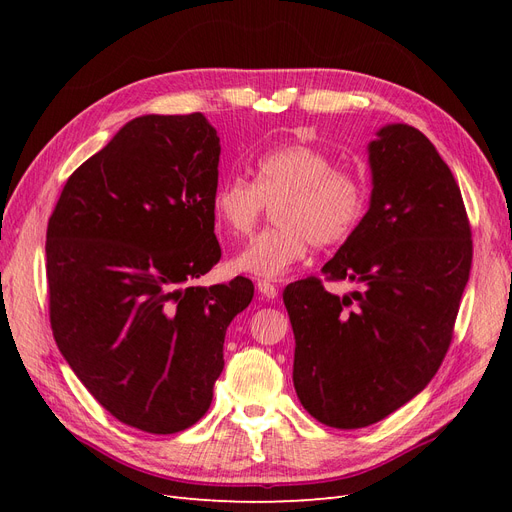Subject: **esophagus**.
Returning a JSON list of instances; mask_svg holds the SVG:
<instances>
[{"label": "esophagus", "mask_w": 512, "mask_h": 512, "mask_svg": "<svg viewBox=\"0 0 512 512\" xmlns=\"http://www.w3.org/2000/svg\"><path fill=\"white\" fill-rule=\"evenodd\" d=\"M256 288H258V292H260L265 299H275V297H277L275 284H271V282H267V280H258Z\"/></svg>", "instance_id": "1"}]
</instances>
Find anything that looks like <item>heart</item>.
<instances>
[{"label":"heart","instance_id":"obj_1","mask_svg":"<svg viewBox=\"0 0 512 512\" xmlns=\"http://www.w3.org/2000/svg\"><path fill=\"white\" fill-rule=\"evenodd\" d=\"M254 179L228 177L211 196V211L232 237H247L267 205L273 207L271 230L241 250L232 269L262 280H280L307 256L312 243H344L365 218L369 190L365 179L312 145H282L258 156Z\"/></svg>","mask_w":512,"mask_h":512}]
</instances>
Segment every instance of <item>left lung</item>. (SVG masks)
<instances>
[{
	"mask_svg": "<svg viewBox=\"0 0 512 512\" xmlns=\"http://www.w3.org/2000/svg\"><path fill=\"white\" fill-rule=\"evenodd\" d=\"M367 151L369 209L322 267L327 282L359 288L337 297L307 277L284 290L294 391L316 421L335 429L374 425L431 382L472 267L459 185L429 138L391 123Z\"/></svg>",
	"mask_w": 512,
	"mask_h": 512,
	"instance_id": "8db88e82",
	"label": "left lung"
}]
</instances>
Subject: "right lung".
<instances>
[{
  "label": "right lung",
  "instance_id": "right-lung-1",
  "mask_svg": "<svg viewBox=\"0 0 512 512\" xmlns=\"http://www.w3.org/2000/svg\"><path fill=\"white\" fill-rule=\"evenodd\" d=\"M220 149L203 113L136 117L74 170L46 228L61 354L117 421L158 436L205 416L228 324L254 297L247 277L190 284L222 256Z\"/></svg>",
  "mask_w": 512,
  "mask_h": 512
}]
</instances>
